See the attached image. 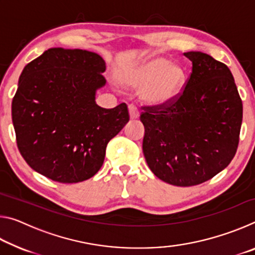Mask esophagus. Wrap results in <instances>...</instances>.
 I'll use <instances>...</instances> for the list:
<instances>
[{
  "label": "esophagus",
  "mask_w": 255,
  "mask_h": 255,
  "mask_svg": "<svg viewBox=\"0 0 255 255\" xmlns=\"http://www.w3.org/2000/svg\"><path fill=\"white\" fill-rule=\"evenodd\" d=\"M128 110H129V116H130V119H137L138 117H139V111H138L137 108L133 105L129 106Z\"/></svg>",
  "instance_id": "obj_1"
}]
</instances>
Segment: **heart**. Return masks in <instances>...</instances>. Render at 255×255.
I'll use <instances>...</instances> for the list:
<instances>
[{"label":"heart","mask_w":255,"mask_h":255,"mask_svg":"<svg viewBox=\"0 0 255 255\" xmlns=\"http://www.w3.org/2000/svg\"><path fill=\"white\" fill-rule=\"evenodd\" d=\"M124 88L140 90L139 98L152 107L174 102L187 88L188 75L182 66L164 56H153L128 66L120 73Z\"/></svg>","instance_id":"heart-1"}]
</instances>
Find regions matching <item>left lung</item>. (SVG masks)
<instances>
[{
  "label": "left lung",
  "instance_id": "8db88e82",
  "mask_svg": "<svg viewBox=\"0 0 255 255\" xmlns=\"http://www.w3.org/2000/svg\"><path fill=\"white\" fill-rule=\"evenodd\" d=\"M187 88L174 102L144 107L143 152L158 179L178 187L208 181L231 163L239 146L243 105L225 64L201 51Z\"/></svg>",
  "mask_w": 255,
  "mask_h": 255
}]
</instances>
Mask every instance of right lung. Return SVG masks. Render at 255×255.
I'll return each mask as SVG.
<instances>
[{
    "mask_svg": "<svg viewBox=\"0 0 255 255\" xmlns=\"http://www.w3.org/2000/svg\"><path fill=\"white\" fill-rule=\"evenodd\" d=\"M106 62L82 49L50 48L24 66L12 101L16 144L28 165L60 183L101 169L110 139L129 122L126 103L97 105Z\"/></svg>",
    "mask_w": 255,
    "mask_h": 255,
    "instance_id": "1",
    "label": "right lung"
}]
</instances>
